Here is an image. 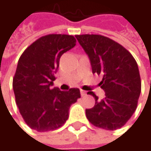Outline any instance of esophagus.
Returning <instances> with one entry per match:
<instances>
[{
    "label": "esophagus",
    "mask_w": 151,
    "mask_h": 151,
    "mask_svg": "<svg viewBox=\"0 0 151 151\" xmlns=\"http://www.w3.org/2000/svg\"><path fill=\"white\" fill-rule=\"evenodd\" d=\"M80 94H81V96H85L86 94V92L84 90H80Z\"/></svg>",
    "instance_id": "1"
}]
</instances>
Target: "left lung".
<instances>
[{"label": "left lung", "mask_w": 151, "mask_h": 151, "mask_svg": "<svg viewBox=\"0 0 151 151\" xmlns=\"http://www.w3.org/2000/svg\"><path fill=\"white\" fill-rule=\"evenodd\" d=\"M92 66L93 73L102 77L100 83L105 98L95 99L93 107L86 109L88 121L98 128H122L136 111L141 93V78L133 56L121 45L101 35L76 36Z\"/></svg>", "instance_id": "obj_1"}]
</instances>
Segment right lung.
<instances>
[{"mask_svg":"<svg viewBox=\"0 0 151 151\" xmlns=\"http://www.w3.org/2000/svg\"><path fill=\"white\" fill-rule=\"evenodd\" d=\"M75 45L73 36L47 35L20 57L13 90L20 114L30 129L38 132L58 129L68 119L70 106L80 98L78 88L52 87L61 56Z\"/></svg>","mask_w":151,"mask_h":151,"instance_id":"add662e5","label":"right lung"}]
</instances>
